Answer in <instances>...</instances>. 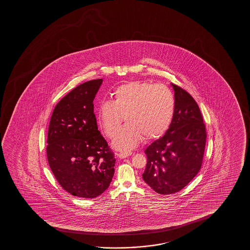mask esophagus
<instances>
[{"label":"esophagus","mask_w":250,"mask_h":250,"mask_svg":"<svg viewBox=\"0 0 250 250\" xmlns=\"http://www.w3.org/2000/svg\"><path fill=\"white\" fill-rule=\"evenodd\" d=\"M132 154V153H130V152H120V154H119V157L120 158V159H125V158L128 157V156H130V155H131Z\"/></svg>","instance_id":"esophagus-1"}]
</instances>
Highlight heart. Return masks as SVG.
Listing matches in <instances>:
<instances>
[{"mask_svg":"<svg viewBox=\"0 0 250 250\" xmlns=\"http://www.w3.org/2000/svg\"><path fill=\"white\" fill-rule=\"evenodd\" d=\"M113 103L100 104L97 120L107 137H113L123 118L127 125L117 132L112 147L117 150L133 149L143 137L152 140L164 135L175 113V97L167 86L144 81H132L117 87Z\"/></svg>","mask_w":250,"mask_h":250,"instance_id":"obj_1","label":"heart"}]
</instances>
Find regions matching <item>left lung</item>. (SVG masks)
Instances as JSON below:
<instances>
[{"mask_svg":"<svg viewBox=\"0 0 250 250\" xmlns=\"http://www.w3.org/2000/svg\"><path fill=\"white\" fill-rule=\"evenodd\" d=\"M175 113L163 137L145 149L144 181L154 191L171 195L185 188L198 173L205 150V125L197 103L188 92L171 83Z\"/></svg>","mask_w":250,"mask_h":250,"instance_id":"obj_1","label":"left lung"}]
</instances>
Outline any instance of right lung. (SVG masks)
I'll return each mask as SVG.
<instances>
[{"mask_svg": "<svg viewBox=\"0 0 250 250\" xmlns=\"http://www.w3.org/2000/svg\"><path fill=\"white\" fill-rule=\"evenodd\" d=\"M103 79L90 80L64 96L52 113L47 157L52 172L65 191L95 198L108 188L116 159L101 135L93 101Z\"/></svg>", "mask_w": 250, "mask_h": 250, "instance_id": "right-lung-1", "label": "right lung"}]
</instances>
